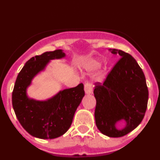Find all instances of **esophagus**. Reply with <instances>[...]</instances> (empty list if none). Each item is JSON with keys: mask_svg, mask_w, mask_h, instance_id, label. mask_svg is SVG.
<instances>
[{"mask_svg": "<svg viewBox=\"0 0 160 160\" xmlns=\"http://www.w3.org/2000/svg\"><path fill=\"white\" fill-rule=\"evenodd\" d=\"M84 90H85V93H86L87 94H91V93H92V91H93L92 85L90 84V83H89V82L85 83Z\"/></svg>", "mask_w": 160, "mask_h": 160, "instance_id": "1", "label": "esophagus"}]
</instances>
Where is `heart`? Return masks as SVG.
I'll list each match as a JSON object with an SVG mask.
<instances>
[{
  "mask_svg": "<svg viewBox=\"0 0 160 160\" xmlns=\"http://www.w3.org/2000/svg\"><path fill=\"white\" fill-rule=\"evenodd\" d=\"M102 60L100 58H93L89 60L87 62V69L89 70H96L98 68H99L102 65Z\"/></svg>",
  "mask_w": 160,
  "mask_h": 160,
  "instance_id": "1",
  "label": "heart"
}]
</instances>
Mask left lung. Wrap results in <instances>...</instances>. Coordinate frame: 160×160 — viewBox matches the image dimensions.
<instances>
[{
  "mask_svg": "<svg viewBox=\"0 0 160 160\" xmlns=\"http://www.w3.org/2000/svg\"><path fill=\"white\" fill-rule=\"evenodd\" d=\"M109 50L121 58L103 84L95 87L94 118L102 134L116 138L141 123L148 107V89L143 72L131 55L119 49ZM119 122L125 123L121 129L117 128Z\"/></svg>",
  "mask_w": 160,
  "mask_h": 160,
  "instance_id": "1",
  "label": "left lung"
}]
</instances>
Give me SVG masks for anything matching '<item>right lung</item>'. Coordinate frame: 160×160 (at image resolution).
Wrapping results in <instances>:
<instances>
[{"mask_svg": "<svg viewBox=\"0 0 160 160\" xmlns=\"http://www.w3.org/2000/svg\"><path fill=\"white\" fill-rule=\"evenodd\" d=\"M65 57L62 49H57L31 58L17 78L12 95L14 112L24 129L36 138L52 139L64 135L85 95L82 83L60 90L46 100H37L28 95L32 79L45 71L52 60Z\"/></svg>", "mask_w": 160, "mask_h": 160, "instance_id": "right-lung-1", "label": "right lung"}]
</instances>
